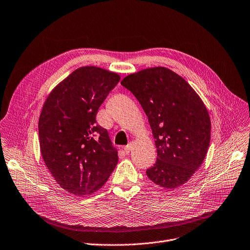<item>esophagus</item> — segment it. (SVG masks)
I'll list each match as a JSON object with an SVG mask.
<instances>
[{
	"instance_id": "1",
	"label": "esophagus",
	"mask_w": 250,
	"mask_h": 250,
	"mask_svg": "<svg viewBox=\"0 0 250 250\" xmlns=\"http://www.w3.org/2000/svg\"><path fill=\"white\" fill-rule=\"evenodd\" d=\"M132 145H133L132 143H129V144H127L126 146H125V147H124L125 151L126 153H129V152L131 151V149H132Z\"/></svg>"
}]
</instances>
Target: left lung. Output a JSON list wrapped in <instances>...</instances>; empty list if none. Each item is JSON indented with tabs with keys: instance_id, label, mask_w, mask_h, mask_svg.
<instances>
[{
	"instance_id": "1",
	"label": "left lung",
	"mask_w": 250,
	"mask_h": 250,
	"mask_svg": "<svg viewBox=\"0 0 250 250\" xmlns=\"http://www.w3.org/2000/svg\"><path fill=\"white\" fill-rule=\"evenodd\" d=\"M121 84L140 103L155 138L158 157L147 177L164 188H180L209 147L211 122L202 100L182 76L162 66L129 74Z\"/></svg>"
}]
</instances>
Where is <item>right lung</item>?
I'll use <instances>...</instances> for the list:
<instances>
[{
	"label": "right lung",
	"mask_w": 250,
	"mask_h": 250,
	"mask_svg": "<svg viewBox=\"0 0 250 250\" xmlns=\"http://www.w3.org/2000/svg\"><path fill=\"white\" fill-rule=\"evenodd\" d=\"M120 79L100 67H79L43 106L38 124L41 154L56 182L69 193L95 192L118 164V152L107 129L96 124V115Z\"/></svg>",
	"instance_id": "1"
}]
</instances>
